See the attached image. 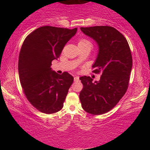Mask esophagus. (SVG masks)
<instances>
[{
	"label": "esophagus",
	"mask_w": 150,
	"mask_h": 150,
	"mask_svg": "<svg viewBox=\"0 0 150 150\" xmlns=\"http://www.w3.org/2000/svg\"><path fill=\"white\" fill-rule=\"evenodd\" d=\"M74 81L75 82H77V81H79V77H74Z\"/></svg>",
	"instance_id": "esophagus-1"
}]
</instances>
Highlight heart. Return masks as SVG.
Segmentation results:
<instances>
[{
	"label": "heart",
	"mask_w": 150,
	"mask_h": 150,
	"mask_svg": "<svg viewBox=\"0 0 150 150\" xmlns=\"http://www.w3.org/2000/svg\"><path fill=\"white\" fill-rule=\"evenodd\" d=\"M87 44H89L91 45V43L89 42L87 39H80L78 40V46L82 45H87Z\"/></svg>",
	"instance_id": "heart-1"
}]
</instances>
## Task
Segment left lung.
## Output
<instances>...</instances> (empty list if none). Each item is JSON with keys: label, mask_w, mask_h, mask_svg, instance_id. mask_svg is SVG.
<instances>
[{"label": "left lung", "mask_w": 150, "mask_h": 150, "mask_svg": "<svg viewBox=\"0 0 150 150\" xmlns=\"http://www.w3.org/2000/svg\"><path fill=\"white\" fill-rule=\"evenodd\" d=\"M80 30L99 45L92 72L101 75L95 82L89 76L80 77L83 85L80 100L86 112L104 114L118 104L128 89L132 65L131 51L125 37L114 27L94 26Z\"/></svg>", "instance_id": "obj_1"}]
</instances>
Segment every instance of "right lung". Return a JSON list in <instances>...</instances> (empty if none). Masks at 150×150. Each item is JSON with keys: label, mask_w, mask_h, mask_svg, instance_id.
Listing matches in <instances>:
<instances>
[{"label": "right lung", "mask_w": 150, "mask_h": 150, "mask_svg": "<svg viewBox=\"0 0 150 150\" xmlns=\"http://www.w3.org/2000/svg\"><path fill=\"white\" fill-rule=\"evenodd\" d=\"M77 30L44 26L22 44L18 61L20 84L27 100L40 112L51 114L63 108L74 78L67 72L59 75L52 71L51 62L59 58Z\"/></svg>", "instance_id": "obj_1"}]
</instances>
